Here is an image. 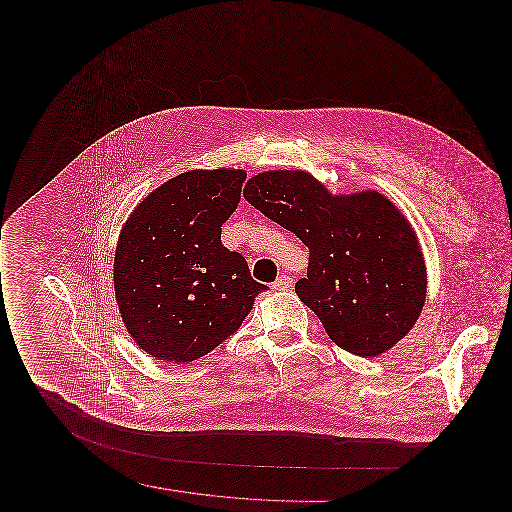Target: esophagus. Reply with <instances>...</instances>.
<instances>
[{"mask_svg":"<svg viewBox=\"0 0 512 512\" xmlns=\"http://www.w3.org/2000/svg\"><path fill=\"white\" fill-rule=\"evenodd\" d=\"M293 280L292 276H286V274H280L278 278H276V282L272 284V290H276V292H280V290H288V288H292Z\"/></svg>","mask_w":512,"mask_h":512,"instance_id":"esophagus-1","label":"esophagus"}]
</instances>
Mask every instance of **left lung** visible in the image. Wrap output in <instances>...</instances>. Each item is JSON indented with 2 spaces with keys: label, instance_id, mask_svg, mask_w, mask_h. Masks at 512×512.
Here are the masks:
<instances>
[{
  "label": "left lung",
  "instance_id": "obj_1",
  "mask_svg": "<svg viewBox=\"0 0 512 512\" xmlns=\"http://www.w3.org/2000/svg\"><path fill=\"white\" fill-rule=\"evenodd\" d=\"M244 197L309 247L299 299L341 349L376 357L401 340L426 299L414 230L378 192L332 197L309 172L253 176Z\"/></svg>",
  "mask_w": 512,
  "mask_h": 512
}]
</instances>
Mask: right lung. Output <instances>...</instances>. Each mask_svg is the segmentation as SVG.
Segmentation results:
<instances>
[{
  "mask_svg": "<svg viewBox=\"0 0 512 512\" xmlns=\"http://www.w3.org/2000/svg\"><path fill=\"white\" fill-rule=\"evenodd\" d=\"M242 171L178 174L146 197L122 228L115 295L124 324L149 355L184 365L238 332L255 297L242 253L220 242L242 199Z\"/></svg>",
  "mask_w": 512,
  "mask_h": 512,
  "instance_id": "1",
  "label": "right lung"
}]
</instances>
